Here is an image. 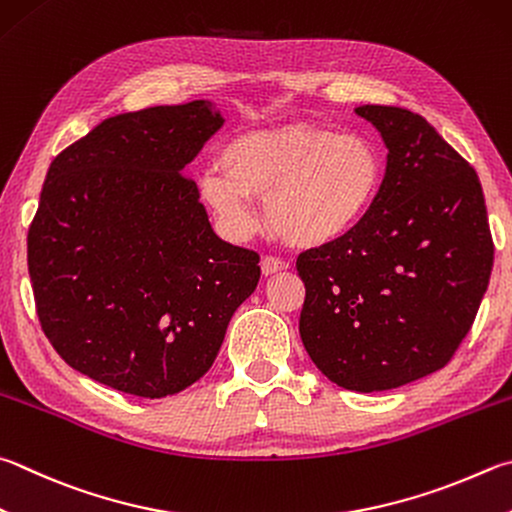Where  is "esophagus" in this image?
Here are the masks:
<instances>
[{"mask_svg":"<svg viewBox=\"0 0 512 512\" xmlns=\"http://www.w3.org/2000/svg\"><path fill=\"white\" fill-rule=\"evenodd\" d=\"M288 264L284 262V259L275 257V255H266L262 259V273L264 275H273V273H280V271H286Z\"/></svg>","mask_w":512,"mask_h":512,"instance_id":"obj_1","label":"esophagus"}]
</instances>
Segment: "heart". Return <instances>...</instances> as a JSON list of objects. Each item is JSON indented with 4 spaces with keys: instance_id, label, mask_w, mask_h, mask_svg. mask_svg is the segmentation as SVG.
Returning <instances> with one entry per match:
<instances>
[{
    "instance_id": "obj_1",
    "label": "heart",
    "mask_w": 512,
    "mask_h": 512,
    "mask_svg": "<svg viewBox=\"0 0 512 512\" xmlns=\"http://www.w3.org/2000/svg\"><path fill=\"white\" fill-rule=\"evenodd\" d=\"M385 165L367 136L315 125H284L239 136L219 154V172L201 179V199L226 237L259 228L264 201L277 237L322 248L349 237L374 210Z\"/></svg>"
}]
</instances>
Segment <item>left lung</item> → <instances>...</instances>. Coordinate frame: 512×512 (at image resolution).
Segmentation results:
<instances>
[{
    "label": "left lung",
    "instance_id": "left-lung-1",
    "mask_svg": "<svg viewBox=\"0 0 512 512\" xmlns=\"http://www.w3.org/2000/svg\"><path fill=\"white\" fill-rule=\"evenodd\" d=\"M387 145L378 201L358 230L297 257L300 336L324 376L383 392L441 369L475 322L492 244L477 172L410 109L362 105Z\"/></svg>",
    "mask_w": 512,
    "mask_h": 512
}]
</instances>
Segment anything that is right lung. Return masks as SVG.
Masks as SVG:
<instances>
[{
	"label": "right lung",
	"instance_id": "1",
	"mask_svg": "<svg viewBox=\"0 0 512 512\" xmlns=\"http://www.w3.org/2000/svg\"><path fill=\"white\" fill-rule=\"evenodd\" d=\"M224 125L206 100L102 120L55 156L29 226L44 336L80 374L163 398L206 374L259 255L212 230L183 167Z\"/></svg>",
	"mask_w": 512,
	"mask_h": 512
}]
</instances>
